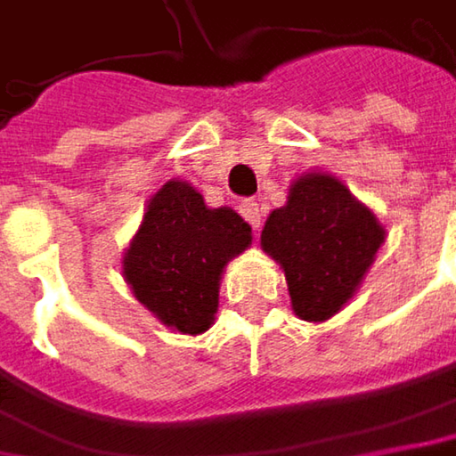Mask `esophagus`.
<instances>
[{
  "mask_svg": "<svg viewBox=\"0 0 456 456\" xmlns=\"http://www.w3.org/2000/svg\"><path fill=\"white\" fill-rule=\"evenodd\" d=\"M240 214L245 216V222L256 229V232H258V229H261V224H264V208H261L256 200H245V203L240 206Z\"/></svg>",
  "mask_w": 456,
  "mask_h": 456,
  "instance_id": "obj_1",
  "label": "esophagus"
}]
</instances>
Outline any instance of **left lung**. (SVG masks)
I'll use <instances>...</instances> for the list:
<instances>
[{
  "label": "left lung",
  "mask_w": 456,
  "mask_h": 456,
  "mask_svg": "<svg viewBox=\"0 0 456 456\" xmlns=\"http://www.w3.org/2000/svg\"><path fill=\"white\" fill-rule=\"evenodd\" d=\"M387 229L329 172H303L287 203L273 208L261 248L287 279L297 318L323 323L342 311L376 261Z\"/></svg>",
  "instance_id": "8db88e82"
}]
</instances>
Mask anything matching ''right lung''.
<instances>
[{
  "instance_id": "1",
  "label": "right lung",
  "mask_w": 456,
  "mask_h": 456,
  "mask_svg": "<svg viewBox=\"0 0 456 456\" xmlns=\"http://www.w3.org/2000/svg\"><path fill=\"white\" fill-rule=\"evenodd\" d=\"M250 242L253 229L237 211L206 206L195 187L175 177L151 195L122 256V276L167 329L198 337L219 311L227 264Z\"/></svg>"
}]
</instances>
